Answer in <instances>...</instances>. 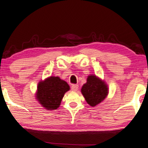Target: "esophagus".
<instances>
[{"label": "esophagus", "mask_w": 148, "mask_h": 148, "mask_svg": "<svg viewBox=\"0 0 148 148\" xmlns=\"http://www.w3.org/2000/svg\"><path fill=\"white\" fill-rule=\"evenodd\" d=\"M79 88V86L78 85H72L71 86V90L72 91H77Z\"/></svg>", "instance_id": "34e87169"}]
</instances>
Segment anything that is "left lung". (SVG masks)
Segmentation results:
<instances>
[{
    "label": "left lung",
    "mask_w": 148,
    "mask_h": 148,
    "mask_svg": "<svg viewBox=\"0 0 148 148\" xmlns=\"http://www.w3.org/2000/svg\"><path fill=\"white\" fill-rule=\"evenodd\" d=\"M108 90L104 82L95 76H89L82 88V93L89 105L95 106L105 99Z\"/></svg>",
    "instance_id": "1"
}]
</instances>
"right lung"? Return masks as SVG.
Listing matches in <instances>:
<instances>
[{
	"label": "right lung",
	"mask_w": 148,
	"mask_h": 148,
	"mask_svg": "<svg viewBox=\"0 0 148 148\" xmlns=\"http://www.w3.org/2000/svg\"><path fill=\"white\" fill-rule=\"evenodd\" d=\"M70 89L67 83L58 77L51 76L38 85L36 99L47 110H56L66 92Z\"/></svg>",
	"instance_id": "right-lung-1"
}]
</instances>
